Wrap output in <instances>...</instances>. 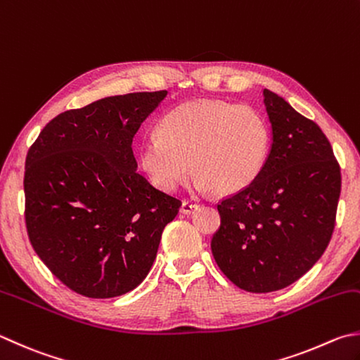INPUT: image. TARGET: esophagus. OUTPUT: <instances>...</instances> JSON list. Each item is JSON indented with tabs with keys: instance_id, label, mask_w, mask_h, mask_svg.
I'll return each mask as SVG.
<instances>
[{
	"instance_id": "esophagus-1",
	"label": "esophagus",
	"mask_w": 360,
	"mask_h": 360,
	"mask_svg": "<svg viewBox=\"0 0 360 360\" xmlns=\"http://www.w3.org/2000/svg\"><path fill=\"white\" fill-rule=\"evenodd\" d=\"M195 210H198V203H193V202H189V200L183 202L181 207H180V212L185 213V214L193 213V212H195Z\"/></svg>"
}]
</instances>
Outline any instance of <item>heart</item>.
<instances>
[{
	"label": "heart",
	"mask_w": 360,
	"mask_h": 360,
	"mask_svg": "<svg viewBox=\"0 0 360 360\" xmlns=\"http://www.w3.org/2000/svg\"><path fill=\"white\" fill-rule=\"evenodd\" d=\"M269 148V127L255 108L195 100L167 112L160 131L146 134L136 152L141 169L162 193H172L193 167L195 191L233 194L257 180Z\"/></svg>",
	"instance_id": "b5f03b06"
}]
</instances>
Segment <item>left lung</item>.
Returning <instances> with one entry per match:
<instances>
[{"instance_id":"1","label":"left lung","mask_w":360,"mask_h":360,"mask_svg":"<svg viewBox=\"0 0 360 360\" xmlns=\"http://www.w3.org/2000/svg\"><path fill=\"white\" fill-rule=\"evenodd\" d=\"M271 150L257 180L219 205L212 252L250 293L285 288L320 260L335 226L340 166L328 138L285 98L263 89Z\"/></svg>"}]
</instances>
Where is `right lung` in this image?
<instances>
[{"label":"right lung","mask_w":360,"mask_h":360,"mask_svg":"<svg viewBox=\"0 0 360 360\" xmlns=\"http://www.w3.org/2000/svg\"><path fill=\"white\" fill-rule=\"evenodd\" d=\"M136 92L70 110L40 131L25 167L26 229L58 279L87 297L146 279L181 202L138 172L133 136L166 98Z\"/></svg>","instance_id":"right-lung-1"}]
</instances>
